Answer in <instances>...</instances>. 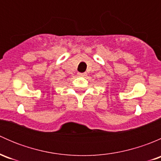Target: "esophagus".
Returning a JSON list of instances; mask_svg holds the SVG:
<instances>
[{"label":"esophagus","instance_id":"1","mask_svg":"<svg viewBox=\"0 0 161 161\" xmlns=\"http://www.w3.org/2000/svg\"><path fill=\"white\" fill-rule=\"evenodd\" d=\"M79 76H80V77H85V76H86V73H79Z\"/></svg>","mask_w":161,"mask_h":161}]
</instances>
